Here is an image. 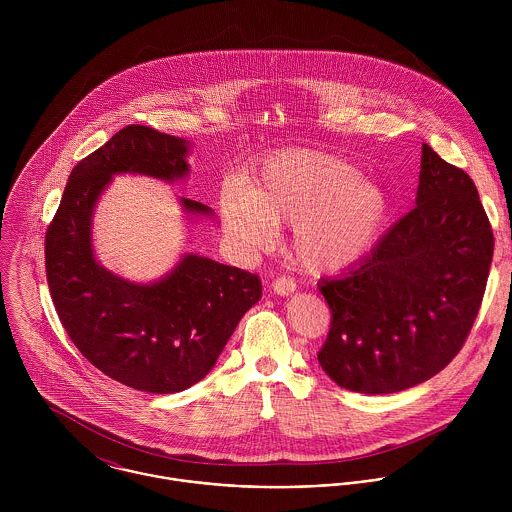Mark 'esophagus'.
I'll list each match as a JSON object with an SVG mask.
<instances>
[{
	"instance_id": "obj_1",
	"label": "esophagus",
	"mask_w": 512,
	"mask_h": 512,
	"mask_svg": "<svg viewBox=\"0 0 512 512\" xmlns=\"http://www.w3.org/2000/svg\"><path fill=\"white\" fill-rule=\"evenodd\" d=\"M272 290L274 293H278V295H292L295 292V282H293L292 278H278V280H274V284H272Z\"/></svg>"
}]
</instances>
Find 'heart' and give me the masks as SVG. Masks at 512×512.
Returning <instances> with one entry per match:
<instances>
[{
    "instance_id": "b5f03b06",
    "label": "heart",
    "mask_w": 512,
    "mask_h": 512,
    "mask_svg": "<svg viewBox=\"0 0 512 512\" xmlns=\"http://www.w3.org/2000/svg\"><path fill=\"white\" fill-rule=\"evenodd\" d=\"M220 211L228 234L248 248H266L276 226L293 224V258L311 272H339L370 252L390 197L337 155L284 149L262 163L248 193L224 189Z\"/></svg>"
}]
</instances>
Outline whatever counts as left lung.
Returning <instances> with one entry per match:
<instances>
[{"label": "left lung", "instance_id": "left-lung-1", "mask_svg": "<svg viewBox=\"0 0 512 512\" xmlns=\"http://www.w3.org/2000/svg\"><path fill=\"white\" fill-rule=\"evenodd\" d=\"M416 207L345 274L317 284L325 374L361 394L412 388L451 363L479 313L493 230L471 177L422 146Z\"/></svg>", "mask_w": 512, "mask_h": 512}]
</instances>
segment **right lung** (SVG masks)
Listing matches in <instances>:
<instances>
[{"mask_svg":"<svg viewBox=\"0 0 512 512\" xmlns=\"http://www.w3.org/2000/svg\"><path fill=\"white\" fill-rule=\"evenodd\" d=\"M191 144L140 124L126 126L74 165L45 236L55 309L76 349L106 376L151 394L181 392L217 363L242 315L262 297L256 274L185 254L163 278L136 284L94 256L92 215L114 175L173 183L187 177ZM187 217L213 209L181 197Z\"/></svg>","mask_w":512,"mask_h":512,"instance_id":"add662e5","label":"right lung"}]
</instances>
